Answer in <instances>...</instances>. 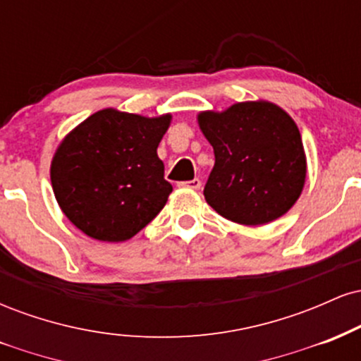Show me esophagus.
Here are the masks:
<instances>
[{"mask_svg": "<svg viewBox=\"0 0 361 361\" xmlns=\"http://www.w3.org/2000/svg\"><path fill=\"white\" fill-rule=\"evenodd\" d=\"M180 186H183V188H190V190H200L202 181L198 180V178H195V180H190V181H181Z\"/></svg>", "mask_w": 361, "mask_h": 361, "instance_id": "1", "label": "esophagus"}]
</instances>
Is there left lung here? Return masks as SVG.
I'll use <instances>...</instances> for the list:
<instances>
[{"instance_id":"1","label":"left lung","mask_w":361,"mask_h":361,"mask_svg":"<svg viewBox=\"0 0 361 361\" xmlns=\"http://www.w3.org/2000/svg\"><path fill=\"white\" fill-rule=\"evenodd\" d=\"M214 147L215 164L204 195L217 214L244 226H263L292 209L307 175L297 123L275 103L239 102L197 115Z\"/></svg>"}]
</instances>
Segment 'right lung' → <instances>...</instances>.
Listing matches in <instances>:
<instances>
[{
  "mask_svg": "<svg viewBox=\"0 0 361 361\" xmlns=\"http://www.w3.org/2000/svg\"><path fill=\"white\" fill-rule=\"evenodd\" d=\"M171 114L159 117L103 109L61 140L51 183L66 217L103 243L134 238L166 205L171 183L157 146Z\"/></svg>",
  "mask_w": 361,
  "mask_h": 361,
  "instance_id": "obj_1",
  "label": "right lung"
}]
</instances>
